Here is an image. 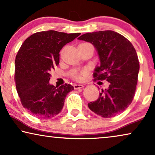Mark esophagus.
Returning <instances> with one entry per match:
<instances>
[{"mask_svg": "<svg viewBox=\"0 0 155 155\" xmlns=\"http://www.w3.org/2000/svg\"><path fill=\"white\" fill-rule=\"evenodd\" d=\"M83 87H84L83 84H74V88H75V90H78V89H80V88H82Z\"/></svg>", "mask_w": 155, "mask_h": 155, "instance_id": "obj_1", "label": "esophagus"}]
</instances>
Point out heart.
<instances>
[{
    "instance_id": "obj_1",
    "label": "heart",
    "mask_w": 155,
    "mask_h": 155,
    "mask_svg": "<svg viewBox=\"0 0 155 155\" xmlns=\"http://www.w3.org/2000/svg\"><path fill=\"white\" fill-rule=\"evenodd\" d=\"M75 79L77 80H81L82 79V78L80 75H78L75 76Z\"/></svg>"
}]
</instances>
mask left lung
Returning <instances> with one entry per match:
<instances>
[{"label":"left lung","mask_w":155,"mask_h":155,"mask_svg":"<svg viewBox=\"0 0 155 155\" xmlns=\"http://www.w3.org/2000/svg\"><path fill=\"white\" fill-rule=\"evenodd\" d=\"M78 39L93 44L98 53L100 65L95 68L94 80L109 82V87L101 90L88 107L101 117H114L125 111L134 97L140 69L135 48L126 37L111 30L86 33Z\"/></svg>","instance_id":"left-lung-1"}]
</instances>
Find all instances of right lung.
Instances as JSON below:
<instances>
[{
    "instance_id": "1",
    "label": "right lung",
    "mask_w": 155,
    "mask_h": 155,
    "mask_svg": "<svg viewBox=\"0 0 155 155\" xmlns=\"http://www.w3.org/2000/svg\"><path fill=\"white\" fill-rule=\"evenodd\" d=\"M80 33L54 30L37 32L24 41L15 58L17 92L25 109L40 118H51L62 110L71 84L58 87L49 84L50 71L59 64V52Z\"/></svg>"
}]
</instances>
